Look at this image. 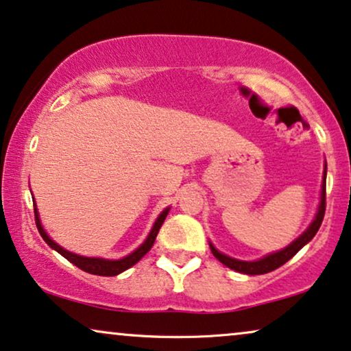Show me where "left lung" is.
Returning <instances> with one entry per match:
<instances>
[{
	"label": "left lung",
	"instance_id": "left-lung-1",
	"mask_svg": "<svg viewBox=\"0 0 351 351\" xmlns=\"http://www.w3.org/2000/svg\"><path fill=\"white\" fill-rule=\"evenodd\" d=\"M326 176H327V165H324V174H322V185H321V199H319V206H317L316 216L315 219L311 221V224L308 226V229L303 232L298 239H295L289 247L279 250V252L269 253L266 256L254 259V261H242V259H235L232 256H227V254L221 253L215 245L209 242V248H211V253L219 259L222 265L230 267L237 272H242V274H248V276H259V274H266V272H271L280 267L282 265H285L290 258H293L300 250H302L304 245L308 242H311L313 237L316 235V232L319 230V227L322 224V219H324V213H326Z\"/></svg>",
	"mask_w": 351,
	"mask_h": 351
}]
</instances>
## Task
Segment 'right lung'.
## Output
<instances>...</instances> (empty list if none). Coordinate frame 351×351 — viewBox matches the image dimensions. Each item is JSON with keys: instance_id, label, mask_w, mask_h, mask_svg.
Returning a JSON list of instances; mask_svg holds the SVG:
<instances>
[{"instance_id": "1", "label": "right lung", "mask_w": 351, "mask_h": 351, "mask_svg": "<svg viewBox=\"0 0 351 351\" xmlns=\"http://www.w3.org/2000/svg\"><path fill=\"white\" fill-rule=\"evenodd\" d=\"M34 209H35V222H36V229H38L40 235L43 237V240L47 242L49 247L53 250H56V252L61 254V256H64L67 261H71L72 265L79 267V269L88 272V274H95V276H117L121 274V272H124L125 269H129L134 265L142 259L145 254H147L149 250H152L154 240H156V235L159 229H161L162 222H165L167 213H169V206L166 209H162L161 215L156 217V221H154V224L152 227V230H149V234L147 239H145V242L140 245L138 248L134 250L130 254H127V256L121 258V259H104V258H92V256H80V254L77 253H72V252H67L61 247V245H58L54 240L51 239L47 234V230L43 229L42 226V221H40V215H38V209H36V204L34 203Z\"/></svg>"}]
</instances>
